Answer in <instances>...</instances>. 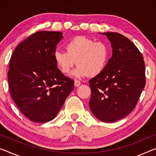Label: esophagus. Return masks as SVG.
I'll list each match as a JSON object with an SVG mask.
<instances>
[{"instance_id": "1", "label": "esophagus", "mask_w": 156, "mask_h": 156, "mask_svg": "<svg viewBox=\"0 0 156 156\" xmlns=\"http://www.w3.org/2000/svg\"><path fill=\"white\" fill-rule=\"evenodd\" d=\"M80 85V82L78 80H74V85H75V87H78L79 85Z\"/></svg>"}]
</instances>
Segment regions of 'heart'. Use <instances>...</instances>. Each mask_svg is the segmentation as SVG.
<instances>
[{"label":"heart","mask_w":156,"mask_h":156,"mask_svg":"<svg viewBox=\"0 0 156 156\" xmlns=\"http://www.w3.org/2000/svg\"><path fill=\"white\" fill-rule=\"evenodd\" d=\"M66 51L56 50L54 60L63 73H68L77 63L73 72L76 77L96 76L105 70L110 58V49L102 41L85 37H76L66 43Z\"/></svg>","instance_id":"heart-1"}]
</instances>
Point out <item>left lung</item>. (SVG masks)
<instances>
[{
  "label": "left lung",
  "mask_w": 156,
  "mask_h": 156,
  "mask_svg": "<svg viewBox=\"0 0 156 156\" xmlns=\"http://www.w3.org/2000/svg\"><path fill=\"white\" fill-rule=\"evenodd\" d=\"M112 56L105 70L89 80L90 108L98 119L115 122L135 108L146 84L143 56L129 39L119 33H104Z\"/></svg>",
  "instance_id": "8db88e82"
}]
</instances>
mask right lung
Returning <instances> with one entry per match:
<instances>
[{"label": "right lung", "mask_w": 156, "mask_h": 156, "mask_svg": "<svg viewBox=\"0 0 156 156\" xmlns=\"http://www.w3.org/2000/svg\"><path fill=\"white\" fill-rule=\"evenodd\" d=\"M61 32L39 31L16 47L9 65L10 95L21 112L37 123L56 117L74 87L57 67L54 52Z\"/></svg>", "instance_id": "obj_1"}]
</instances>
